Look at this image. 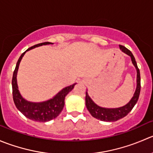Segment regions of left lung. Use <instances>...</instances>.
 <instances>
[{
	"label": "left lung",
	"mask_w": 153,
	"mask_h": 153,
	"mask_svg": "<svg viewBox=\"0 0 153 153\" xmlns=\"http://www.w3.org/2000/svg\"><path fill=\"white\" fill-rule=\"evenodd\" d=\"M120 51L123 53H126V55L129 56L131 57V62H132L133 65L134 66L137 71V85H136L135 91H134L133 97L130 100L129 102H127L125 105L119 108H104V107H101L100 105H97L91 98L89 97L88 91H86L85 95V105L86 108L88 110L90 114H91L92 117H95V118L100 120L102 121H106V122H114L117 121V120H120V119L123 118L125 116H126L136 102H137V100L139 98V95H140V71H139L138 68H137V62L135 61L134 56L131 53V51L128 50L127 48L125 47L122 46V45H119Z\"/></svg>",
	"instance_id": "1"
}]
</instances>
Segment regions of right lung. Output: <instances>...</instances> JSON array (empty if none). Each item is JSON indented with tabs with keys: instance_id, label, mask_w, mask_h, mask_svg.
Segmentation results:
<instances>
[{
	"instance_id": "add662e5",
	"label": "right lung",
	"mask_w": 153,
	"mask_h": 153,
	"mask_svg": "<svg viewBox=\"0 0 153 153\" xmlns=\"http://www.w3.org/2000/svg\"><path fill=\"white\" fill-rule=\"evenodd\" d=\"M53 45L51 42H44L38 44L31 48H28L25 53L21 55L16 64L14 73H13L12 86H13V96L15 105L16 108L27 118L37 122H48L55 119L62 111L65 105V99L68 94L71 91L72 89L76 83L67 86L62 89L59 92L56 94L53 98L42 102H30L27 100L22 97L19 90V86L17 82V74L19 71V65L22 58L25 56V53L30 50L34 49L42 45Z\"/></svg>"
}]
</instances>
